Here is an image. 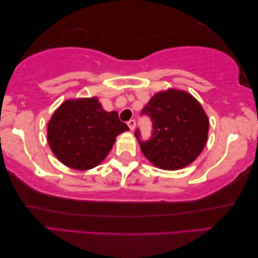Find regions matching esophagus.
I'll list each match as a JSON object with an SVG mask.
<instances>
[{
  "label": "esophagus",
  "mask_w": 258,
  "mask_h": 258,
  "mask_svg": "<svg viewBox=\"0 0 258 258\" xmlns=\"http://www.w3.org/2000/svg\"><path fill=\"white\" fill-rule=\"evenodd\" d=\"M128 126H129L130 130H134L135 126H136V121H135L134 119L129 120V121H128Z\"/></svg>",
  "instance_id": "34e87169"
}]
</instances>
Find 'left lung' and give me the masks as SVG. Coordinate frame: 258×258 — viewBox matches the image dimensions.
<instances>
[{"instance_id": "obj_1", "label": "left lung", "mask_w": 258, "mask_h": 258, "mask_svg": "<svg viewBox=\"0 0 258 258\" xmlns=\"http://www.w3.org/2000/svg\"><path fill=\"white\" fill-rule=\"evenodd\" d=\"M141 115L150 117L152 135L142 139L137 129L143 154L160 169L176 170L187 166L204 150L209 121L204 108L187 92L168 90L152 97Z\"/></svg>"}]
</instances>
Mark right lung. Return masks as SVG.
Segmentation results:
<instances>
[{"label": "right lung", "mask_w": 258, "mask_h": 258, "mask_svg": "<svg viewBox=\"0 0 258 258\" xmlns=\"http://www.w3.org/2000/svg\"><path fill=\"white\" fill-rule=\"evenodd\" d=\"M126 130L117 112L104 111L94 97L61 104L48 124V141L59 161L87 170L106 158L117 135Z\"/></svg>", "instance_id": "add662e5"}]
</instances>
